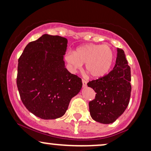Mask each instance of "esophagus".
Listing matches in <instances>:
<instances>
[{
  "mask_svg": "<svg viewBox=\"0 0 151 151\" xmlns=\"http://www.w3.org/2000/svg\"><path fill=\"white\" fill-rule=\"evenodd\" d=\"M82 82H83V87H85L87 86V82L85 81V80H82Z\"/></svg>",
  "mask_w": 151,
  "mask_h": 151,
  "instance_id": "obj_1",
  "label": "esophagus"
}]
</instances>
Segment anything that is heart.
<instances>
[{
	"instance_id": "b5f03b06",
	"label": "heart",
	"mask_w": 151,
	"mask_h": 151,
	"mask_svg": "<svg viewBox=\"0 0 151 151\" xmlns=\"http://www.w3.org/2000/svg\"><path fill=\"white\" fill-rule=\"evenodd\" d=\"M72 69H80L85 64V70L94 79L106 76L113 66L114 54L108 45L88 43L79 46L66 55Z\"/></svg>"
}]
</instances>
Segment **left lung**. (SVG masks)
I'll list each match as a JSON object with an SVG mask.
<instances>
[{
    "instance_id": "8db88e82",
    "label": "left lung",
    "mask_w": 151,
    "mask_h": 151,
    "mask_svg": "<svg viewBox=\"0 0 151 151\" xmlns=\"http://www.w3.org/2000/svg\"><path fill=\"white\" fill-rule=\"evenodd\" d=\"M131 69L122 49L117 48L113 70L104 77L87 83L95 91V99L89 103L92 118L102 124L114 122L129 104L132 87Z\"/></svg>"
}]
</instances>
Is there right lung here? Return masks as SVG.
Listing matches in <instances>:
<instances>
[{
  "label": "right lung",
  "mask_w": 151,
  "mask_h": 151,
  "mask_svg": "<svg viewBox=\"0 0 151 151\" xmlns=\"http://www.w3.org/2000/svg\"><path fill=\"white\" fill-rule=\"evenodd\" d=\"M68 40L43 34L29 42L18 60L17 85L20 98L31 113L44 120L61 118L83 83L65 68Z\"/></svg>",
  "instance_id": "obj_1"
}]
</instances>
